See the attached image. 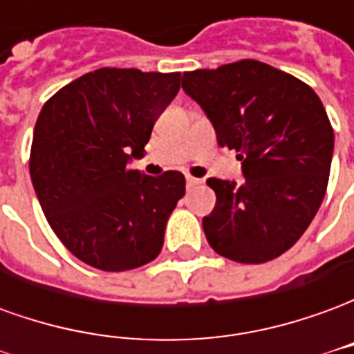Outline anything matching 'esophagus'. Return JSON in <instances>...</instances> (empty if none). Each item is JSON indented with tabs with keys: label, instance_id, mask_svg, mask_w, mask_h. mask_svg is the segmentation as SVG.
Listing matches in <instances>:
<instances>
[{
	"label": "esophagus",
	"instance_id": "34e87169",
	"mask_svg": "<svg viewBox=\"0 0 354 354\" xmlns=\"http://www.w3.org/2000/svg\"><path fill=\"white\" fill-rule=\"evenodd\" d=\"M185 182H187V187H195V185H199L203 180H199V178H195V176H185Z\"/></svg>",
	"mask_w": 354,
	"mask_h": 354
}]
</instances>
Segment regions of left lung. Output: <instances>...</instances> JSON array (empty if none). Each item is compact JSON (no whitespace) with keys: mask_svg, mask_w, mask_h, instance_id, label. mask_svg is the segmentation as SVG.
<instances>
[{"mask_svg":"<svg viewBox=\"0 0 354 354\" xmlns=\"http://www.w3.org/2000/svg\"><path fill=\"white\" fill-rule=\"evenodd\" d=\"M182 88L205 109L218 144L243 161L245 182L207 180L216 193L203 218L208 245L239 263L279 258L326 193L334 129L322 102L301 80L252 58L184 72Z\"/></svg>","mask_w":354,"mask_h":354,"instance_id":"obj_1","label":"left lung"}]
</instances>
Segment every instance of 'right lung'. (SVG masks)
I'll return each mask as SVG.
<instances>
[{"mask_svg": "<svg viewBox=\"0 0 354 354\" xmlns=\"http://www.w3.org/2000/svg\"><path fill=\"white\" fill-rule=\"evenodd\" d=\"M180 75L100 68L43 104L30 151L32 184L57 237L87 266L119 273L161 252L185 178L178 170L147 176L129 161L144 155Z\"/></svg>", "mask_w": 354, "mask_h": 354, "instance_id": "right-lung-1", "label": "right lung"}]
</instances>
